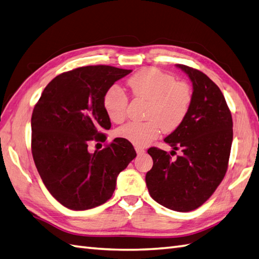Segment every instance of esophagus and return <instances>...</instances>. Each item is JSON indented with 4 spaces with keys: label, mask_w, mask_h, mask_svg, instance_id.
I'll return each mask as SVG.
<instances>
[{
    "label": "esophagus",
    "mask_w": 259,
    "mask_h": 259,
    "mask_svg": "<svg viewBox=\"0 0 259 259\" xmlns=\"http://www.w3.org/2000/svg\"><path fill=\"white\" fill-rule=\"evenodd\" d=\"M136 152H137V154L138 155H142V154H144V149L143 148H140V147H136Z\"/></svg>",
    "instance_id": "34e87169"
}]
</instances>
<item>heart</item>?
Returning <instances> with one entry per match:
<instances>
[{
	"mask_svg": "<svg viewBox=\"0 0 259 259\" xmlns=\"http://www.w3.org/2000/svg\"><path fill=\"white\" fill-rule=\"evenodd\" d=\"M127 83L135 98L148 101L146 118L149 120L123 124L117 131L118 137L136 147H146L157 139L160 129L169 134L184 121L193 99L186 81H177L172 75L150 67L131 76ZM127 105L128 98L121 89L113 86L107 90L104 108L112 122L123 121Z\"/></svg>",
	"mask_w": 259,
	"mask_h": 259,
	"instance_id": "1",
	"label": "heart"
}]
</instances>
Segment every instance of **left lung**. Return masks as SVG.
<instances>
[{
	"mask_svg": "<svg viewBox=\"0 0 259 259\" xmlns=\"http://www.w3.org/2000/svg\"><path fill=\"white\" fill-rule=\"evenodd\" d=\"M181 68L193 85L184 121L164 141L182 154L177 159L158 148L148 153L153 166L146 176L155 202L177 212H190L206 202L224 179L233 141V120L221 89L202 71ZM171 152V154H172Z\"/></svg>",
	"mask_w": 259,
	"mask_h": 259,
	"instance_id": "1",
	"label": "left lung"
}]
</instances>
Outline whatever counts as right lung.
<instances>
[{
    "mask_svg": "<svg viewBox=\"0 0 259 259\" xmlns=\"http://www.w3.org/2000/svg\"><path fill=\"white\" fill-rule=\"evenodd\" d=\"M132 70L85 66L56 76L45 87L32 115V154L46 189L69 209L83 211L107 202L118 174L137 157L132 144L116 138L94 153L90 141H105L110 119L107 90Z\"/></svg>",
    "mask_w": 259,
    "mask_h": 259,
    "instance_id": "right-lung-1",
    "label": "right lung"
}]
</instances>
